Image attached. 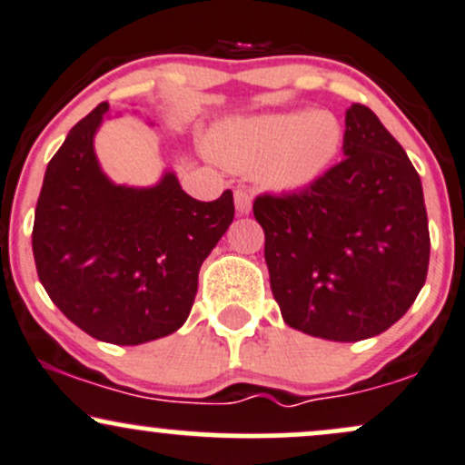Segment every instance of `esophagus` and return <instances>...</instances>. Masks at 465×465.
<instances>
[{"label":"esophagus","instance_id":"1","mask_svg":"<svg viewBox=\"0 0 465 465\" xmlns=\"http://www.w3.org/2000/svg\"><path fill=\"white\" fill-rule=\"evenodd\" d=\"M233 199H236V212H238V214L240 216L249 214V212H251V201H253L251 192L236 190V192H233Z\"/></svg>","mask_w":465,"mask_h":465}]
</instances>
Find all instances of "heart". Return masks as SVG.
I'll return each mask as SVG.
<instances>
[{
    "label": "heart",
    "mask_w": 465,
    "mask_h": 465,
    "mask_svg": "<svg viewBox=\"0 0 465 465\" xmlns=\"http://www.w3.org/2000/svg\"><path fill=\"white\" fill-rule=\"evenodd\" d=\"M341 126L328 114H284L236 120L216 135L223 162L247 174L262 173L275 188H302L332 162Z\"/></svg>",
    "instance_id": "1"
}]
</instances>
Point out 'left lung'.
<instances>
[{
    "mask_svg": "<svg viewBox=\"0 0 465 465\" xmlns=\"http://www.w3.org/2000/svg\"><path fill=\"white\" fill-rule=\"evenodd\" d=\"M343 153L306 188L255 196L253 216L284 322L351 343L409 311L429 273L430 236L418 170L370 106L345 114Z\"/></svg>",
    "mask_w": 465,
    "mask_h": 465,
    "instance_id": "8db88e82",
    "label": "left lung"
}]
</instances>
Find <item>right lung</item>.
<instances>
[{
	"label": "right lung",
	"mask_w": 465,
	"mask_h": 465,
	"mask_svg": "<svg viewBox=\"0 0 465 465\" xmlns=\"http://www.w3.org/2000/svg\"><path fill=\"white\" fill-rule=\"evenodd\" d=\"M100 103L50 159L32 253L50 300L94 339L140 345L185 323L203 260L233 221V194L203 203L168 173L154 188L114 185L95 162Z\"/></svg>",
	"instance_id": "1"
}]
</instances>
